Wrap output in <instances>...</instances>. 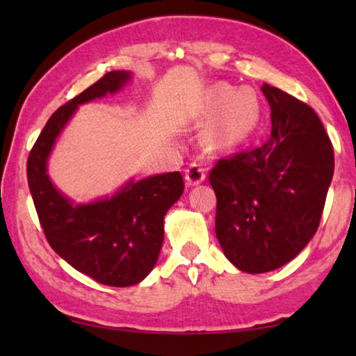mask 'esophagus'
Wrapping results in <instances>:
<instances>
[{"mask_svg":"<svg viewBox=\"0 0 356 356\" xmlns=\"http://www.w3.org/2000/svg\"><path fill=\"white\" fill-rule=\"evenodd\" d=\"M206 179V167L202 162H191L186 168V183L189 186L202 183Z\"/></svg>","mask_w":356,"mask_h":356,"instance_id":"1","label":"esophagus"}]
</instances>
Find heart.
Returning <instances> with one entry per match:
<instances>
[{
    "label": "heart",
    "mask_w": 356,
    "mask_h": 356,
    "mask_svg": "<svg viewBox=\"0 0 356 356\" xmlns=\"http://www.w3.org/2000/svg\"><path fill=\"white\" fill-rule=\"evenodd\" d=\"M212 111H222L211 129V140L220 149H232L250 139L257 129L262 115L261 100L252 89L235 90L220 84L212 90Z\"/></svg>",
    "instance_id": "b5f03b06"
}]
</instances>
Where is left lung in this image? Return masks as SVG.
Masks as SVG:
<instances>
[{
    "label": "left lung",
    "instance_id": "obj_1",
    "mask_svg": "<svg viewBox=\"0 0 356 356\" xmlns=\"http://www.w3.org/2000/svg\"><path fill=\"white\" fill-rule=\"evenodd\" d=\"M262 94L270 138L220 159L209 173L217 240L232 264L250 274L279 269L308 245L334 175V147L316 111L269 84Z\"/></svg>",
    "mask_w": 356,
    "mask_h": 356
}]
</instances>
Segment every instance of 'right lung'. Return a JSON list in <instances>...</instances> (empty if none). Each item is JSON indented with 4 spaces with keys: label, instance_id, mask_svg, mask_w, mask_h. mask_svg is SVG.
Returning a JSON list of instances; mask_svg holds the SVG:
<instances>
[{
    "label": "right lung",
    "instance_id": "add662e5",
    "mask_svg": "<svg viewBox=\"0 0 356 356\" xmlns=\"http://www.w3.org/2000/svg\"><path fill=\"white\" fill-rule=\"evenodd\" d=\"M129 77L128 71L106 72L60 106L27 160L29 189L47 241L76 270L110 286L139 284L154 269L163 243V217L183 194L181 173L131 179L115 196L76 206L53 186L47 159L77 105L115 94Z\"/></svg>",
    "mask_w": 356,
    "mask_h": 356
}]
</instances>
